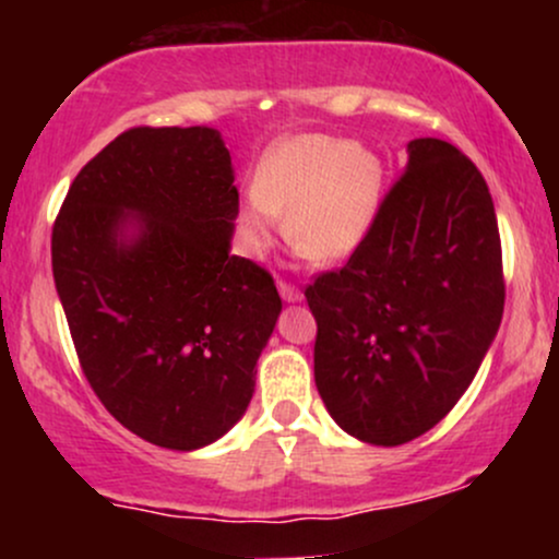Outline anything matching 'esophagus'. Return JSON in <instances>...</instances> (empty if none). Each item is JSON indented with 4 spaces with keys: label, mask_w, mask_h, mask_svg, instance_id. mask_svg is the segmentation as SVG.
Returning a JSON list of instances; mask_svg holds the SVG:
<instances>
[{
    "label": "esophagus",
    "mask_w": 559,
    "mask_h": 559,
    "mask_svg": "<svg viewBox=\"0 0 559 559\" xmlns=\"http://www.w3.org/2000/svg\"><path fill=\"white\" fill-rule=\"evenodd\" d=\"M278 294L284 301H301V292L294 284H286V281H278Z\"/></svg>",
    "instance_id": "obj_1"
}]
</instances>
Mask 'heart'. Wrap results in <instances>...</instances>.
<instances>
[{
	"instance_id": "obj_1",
	"label": "heart",
	"mask_w": 559,
	"mask_h": 559,
	"mask_svg": "<svg viewBox=\"0 0 559 559\" xmlns=\"http://www.w3.org/2000/svg\"><path fill=\"white\" fill-rule=\"evenodd\" d=\"M386 191L378 152L325 133L278 141L254 170L252 194L239 204V228L252 252H265L284 215V234L310 260L355 252L373 230Z\"/></svg>"
}]
</instances>
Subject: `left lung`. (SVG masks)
Instances as JSON below:
<instances>
[{
	"instance_id": "obj_1",
	"label": "left lung",
	"mask_w": 559,
	"mask_h": 559,
	"mask_svg": "<svg viewBox=\"0 0 559 559\" xmlns=\"http://www.w3.org/2000/svg\"><path fill=\"white\" fill-rule=\"evenodd\" d=\"M407 155L368 239L305 288L320 400L376 447L418 439L444 418L504 312L502 243L480 170L441 139L409 141Z\"/></svg>"
}]
</instances>
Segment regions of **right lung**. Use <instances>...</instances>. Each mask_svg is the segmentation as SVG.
<instances>
[{"label": "right lung", "instance_id": "1", "mask_svg": "<svg viewBox=\"0 0 559 559\" xmlns=\"http://www.w3.org/2000/svg\"><path fill=\"white\" fill-rule=\"evenodd\" d=\"M239 191L215 128H131L83 165L52 228V273L83 376L115 420L191 452L254 394L281 297L230 254Z\"/></svg>", "mask_w": 559, "mask_h": 559}]
</instances>
